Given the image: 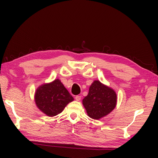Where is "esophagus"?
Here are the masks:
<instances>
[{
    "mask_svg": "<svg viewBox=\"0 0 158 158\" xmlns=\"http://www.w3.org/2000/svg\"><path fill=\"white\" fill-rule=\"evenodd\" d=\"M75 98V100H76L77 101H79L80 100H81V96H80V95H76L75 98Z\"/></svg>",
    "mask_w": 158,
    "mask_h": 158,
    "instance_id": "esophagus-1",
    "label": "esophagus"
}]
</instances>
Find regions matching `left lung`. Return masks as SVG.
<instances>
[{"label": "left lung", "mask_w": 158, "mask_h": 158, "mask_svg": "<svg viewBox=\"0 0 158 158\" xmlns=\"http://www.w3.org/2000/svg\"><path fill=\"white\" fill-rule=\"evenodd\" d=\"M116 103L117 95L115 90L99 80L92 83L87 96L82 100L88 116L95 120L107 116L116 107Z\"/></svg>", "instance_id": "left-lung-1"}]
</instances>
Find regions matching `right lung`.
Returning a JSON list of instances; mask_svg holds the SVG:
<instances>
[{"mask_svg":"<svg viewBox=\"0 0 158 158\" xmlns=\"http://www.w3.org/2000/svg\"><path fill=\"white\" fill-rule=\"evenodd\" d=\"M37 107L49 117L60 114L69 102L74 100L60 79L40 85L35 93Z\"/></svg>","mask_w":158,"mask_h":158,"instance_id":"right-lung-1","label":"right lung"}]
</instances>
